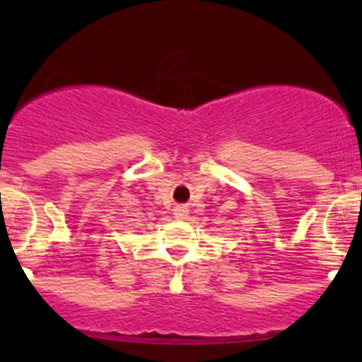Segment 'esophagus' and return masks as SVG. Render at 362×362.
Wrapping results in <instances>:
<instances>
[{
	"instance_id": "esophagus-1",
	"label": "esophagus",
	"mask_w": 362,
	"mask_h": 362,
	"mask_svg": "<svg viewBox=\"0 0 362 362\" xmlns=\"http://www.w3.org/2000/svg\"><path fill=\"white\" fill-rule=\"evenodd\" d=\"M187 208H185V206H177V208H175V217H177V218H185V217H187Z\"/></svg>"
}]
</instances>
